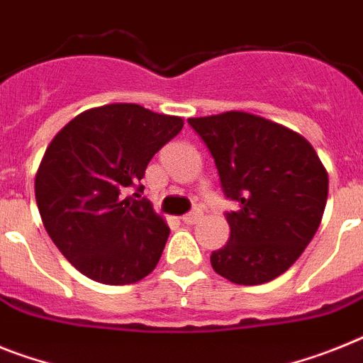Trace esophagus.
<instances>
[{"mask_svg": "<svg viewBox=\"0 0 363 363\" xmlns=\"http://www.w3.org/2000/svg\"><path fill=\"white\" fill-rule=\"evenodd\" d=\"M182 223H186V225H196L197 221L201 219V212L199 210H194V212H190V214H184L182 216Z\"/></svg>", "mask_w": 363, "mask_h": 363, "instance_id": "34e87169", "label": "esophagus"}]
</instances>
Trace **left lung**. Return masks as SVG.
<instances>
[{
	"instance_id": "1",
	"label": "left lung",
	"mask_w": 363,
	"mask_h": 363,
	"mask_svg": "<svg viewBox=\"0 0 363 363\" xmlns=\"http://www.w3.org/2000/svg\"><path fill=\"white\" fill-rule=\"evenodd\" d=\"M188 123L214 158L223 194L240 205L225 214L230 238L210 264L234 284L277 279L303 255L325 212L328 173L315 149L299 133L249 112Z\"/></svg>"
}]
</instances>
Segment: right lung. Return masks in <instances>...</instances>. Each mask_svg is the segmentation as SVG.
<instances>
[{"instance_id": "right-lung-1", "label": "right lung", "mask_w": 363, "mask_h": 363, "mask_svg": "<svg viewBox=\"0 0 363 363\" xmlns=\"http://www.w3.org/2000/svg\"><path fill=\"white\" fill-rule=\"evenodd\" d=\"M182 118L135 103L75 116L45 149L35 177L42 223L64 258L101 284L138 282L157 267L169 227L147 199L127 196L158 149L181 133Z\"/></svg>"}]
</instances>
